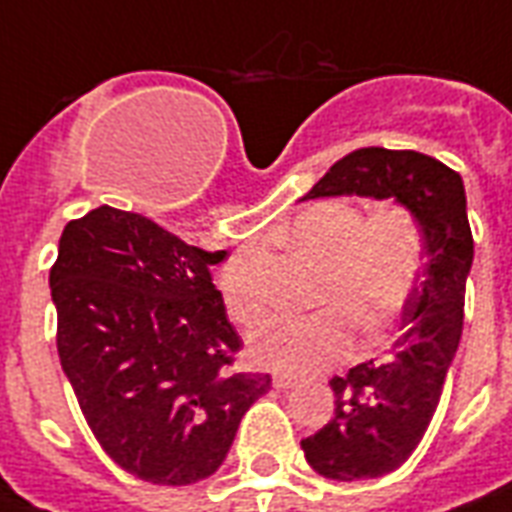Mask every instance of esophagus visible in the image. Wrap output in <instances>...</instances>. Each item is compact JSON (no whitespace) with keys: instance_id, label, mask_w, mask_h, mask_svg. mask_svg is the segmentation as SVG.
Returning a JSON list of instances; mask_svg holds the SVG:
<instances>
[{"instance_id":"1","label":"esophagus","mask_w":512,"mask_h":512,"mask_svg":"<svg viewBox=\"0 0 512 512\" xmlns=\"http://www.w3.org/2000/svg\"><path fill=\"white\" fill-rule=\"evenodd\" d=\"M273 386L287 392V389H292V386H298V381H295V378H290V376H276V378H273Z\"/></svg>"}]
</instances>
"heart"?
<instances>
[{
  "label": "heart",
  "instance_id": "1",
  "mask_svg": "<svg viewBox=\"0 0 512 512\" xmlns=\"http://www.w3.org/2000/svg\"><path fill=\"white\" fill-rule=\"evenodd\" d=\"M287 241L322 260L317 303L303 317H273L249 338L257 365L287 376H308L341 362L351 349V325L376 338L411 303L421 263L424 230L400 201L370 214L343 198L306 206L292 220ZM220 292L228 314L252 325L268 308L265 255L244 249L225 263Z\"/></svg>",
  "mask_w": 512,
  "mask_h": 512
}]
</instances>
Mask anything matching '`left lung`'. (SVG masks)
I'll return each instance as SVG.
<instances>
[{
    "label": "left lung",
    "mask_w": 512,
    "mask_h": 512,
    "mask_svg": "<svg viewBox=\"0 0 512 512\" xmlns=\"http://www.w3.org/2000/svg\"><path fill=\"white\" fill-rule=\"evenodd\" d=\"M395 198L424 230V268L403 311L397 341L330 381L335 416L300 440L306 462L333 481H365L397 470L424 438L459 349L464 287L473 265L464 182L416 150L362 147L330 166L306 198Z\"/></svg>",
    "instance_id": "obj_1"
}]
</instances>
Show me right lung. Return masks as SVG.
<instances>
[{
  "mask_svg": "<svg viewBox=\"0 0 512 512\" xmlns=\"http://www.w3.org/2000/svg\"><path fill=\"white\" fill-rule=\"evenodd\" d=\"M225 255L112 206L72 220L58 241L61 368L99 446L147 483L217 473L241 416L271 389L268 373L233 370L241 338L209 271Z\"/></svg>",
  "mask_w": 512,
  "mask_h": 512,
  "instance_id": "1",
  "label": "right lung"
}]
</instances>
